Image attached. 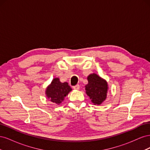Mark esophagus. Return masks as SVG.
Here are the masks:
<instances>
[{
    "instance_id": "34e87169",
    "label": "esophagus",
    "mask_w": 150,
    "mask_h": 150,
    "mask_svg": "<svg viewBox=\"0 0 150 150\" xmlns=\"http://www.w3.org/2000/svg\"><path fill=\"white\" fill-rule=\"evenodd\" d=\"M73 89H79V84H76V86H73Z\"/></svg>"
}]
</instances>
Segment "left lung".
Masks as SVG:
<instances>
[{"label":"left lung","mask_w":150,"mask_h":150,"mask_svg":"<svg viewBox=\"0 0 150 150\" xmlns=\"http://www.w3.org/2000/svg\"><path fill=\"white\" fill-rule=\"evenodd\" d=\"M88 84L86 86V93L94 104H101L106 98L108 84L96 74H90L88 77Z\"/></svg>","instance_id":"obj_1"}]
</instances>
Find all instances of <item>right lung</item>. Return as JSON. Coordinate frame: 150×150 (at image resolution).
<instances>
[{"instance_id":"add662e5","label":"right lung","mask_w":150,"mask_h":150,"mask_svg":"<svg viewBox=\"0 0 150 150\" xmlns=\"http://www.w3.org/2000/svg\"><path fill=\"white\" fill-rule=\"evenodd\" d=\"M71 90L67 83H61L59 79L55 78L47 88L46 94L52 102L60 104Z\"/></svg>"}]
</instances>
